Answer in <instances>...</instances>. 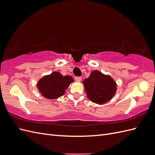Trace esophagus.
I'll return each instance as SVG.
<instances>
[{
    "label": "esophagus",
    "mask_w": 155,
    "mask_h": 155,
    "mask_svg": "<svg viewBox=\"0 0 155 155\" xmlns=\"http://www.w3.org/2000/svg\"><path fill=\"white\" fill-rule=\"evenodd\" d=\"M75 80H76V81H78V82L81 81V77H76V78H75Z\"/></svg>",
    "instance_id": "esophagus-1"
}]
</instances>
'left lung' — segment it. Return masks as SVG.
Wrapping results in <instances>:
<instances>
[{
  "label": "left lung",
  "instance_id": "1",
  "mask_svg": "<svg viewBox=\"0 0 155 155\" xmlns=\"http://www.w3.org/2000/svg\"><path fill=\"white\" fill-rule=\"evenodd\" d=\"M83 83L88 99L97 104H104L110 100L116 91L114 79L98 70L92 71Z\"/></svg>",
  "mask_w": 155,
  "mask_h": 155
}]
</instances>
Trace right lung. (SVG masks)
<instances>
[{"mask_svg":"<svg viewBox=\"0 0 155 155\" xmlns=\"http://www.w3.org/2000/svg\"><path fill=\"white\" fill-rule=\"evenodd\" d=\"M74 82L70 76H63L58 72H54L42 78L37 83L40 93L47 99H57L64 94L65 90Z\"/></svg>","mask_w":155,"mask_h":155,"instance_id":"right-lung-1","label":"right lung"}]
</instances>
